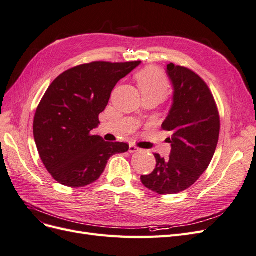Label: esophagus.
<instances>
[{
    "label": "esophagus",
    "instance_id": "34e87169",
    "mask_svg": "<svg viewBox=\"0 0 256 256\" xmlns=\"http://www.w3.org/2000/svg\"><path fill=\"white\" fill-rule=\"evenodd\" d=\"M140 152V148H138L136 146H134V145H130L129 146V152L134 154V152Z\"/></svg>",
    "mask_w": 256,
    "mask_h": 256
}]
</instances>
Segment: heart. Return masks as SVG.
Instances as JSON below:
<instances>
[{
  "instance_id": "b5f03b06",
  "label": "heart",
  "mask_w": 256,
  "mask_h": 256,
  "mask_svg": "<svg viewBox=\"0 0 256 256\" xmlns=\"http://www.w3.org/2000/svg\"><path fill=\"white\" fill-rule=\"evenodd\" d=\"M136 80L142 94H150V92L166 94L168 88V80L166 76L157 68L147 67L143 69L136 74Z\"/></svg>"
}]
</instances>
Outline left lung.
<instances>
[{
	"label": "left lung",
	"mask_w": 256,
	"mask_h": 256,
	"mask_svg": "<svg viewBox=\"0 0 256 256\" xmlns=\"http://www.w3.org/2000/svg\"><path fill=\"white\" fill-rule=\"evenodd\" d=\"M173 85V102L162 124L172 134L170 158L154 154L156 168L142 175L146 188L158 194H175L188 189L202 175L214 157L219 140L220 118L207 84L190 69L166 66Z\"/></svg>",
	"instance_id": "obj_1"
}]
</instances>
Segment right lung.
Wrapping results in <instances>:
<instances>
[{"instance_id": "obj_1", "label": "right lung", "mask_w": 256, "mask_h": 256, "mask_svg": "<svg viewBox=\"0 0 256 256\" xmlns=\"http://www.w3.org/2000/svg\"><path fill=\"white\" fill-rule=\"evenodd\" d=\"M141 62H92L68 69L54 80L35 113L33 132L42 164L58 182L84 187L96 182L108 160L129 145L106 142L90 131L118 82Z\"/></svg>"}]
</instances>
